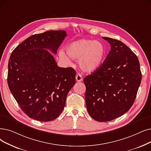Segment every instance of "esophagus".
<instances>
[{"mask_svg":"<svg viewBox=\"0 0 151 151\" xmlns=\"http://www.w3.org/2000/svg\"><path fill=\"white\" fill-rule=\"evenodd\" d=\"M76 80L77 82H80L83 80V78H82V76L81 74L80 73H78L76 74Z\"/></svg>","mask_w":151,"mask_h":151,"instance_id":"esophagus-1","label":"esophagus"}]
</instances>
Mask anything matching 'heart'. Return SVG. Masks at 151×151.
Returning <instances> with one entry per match:
<instances>
[{"instance_id": "1", "label": "heart", "mask_w": 151, "mask_h": 151, "mask_svg": "<svg viewBox=\"0 0 151 151\" xmlns=\"http://www.w3.org/2000/svg\"><path fill=\"white\" fill-rule=\"evenodd\" d=\"M65 51L71 59L78 60L81 69L86 72H93L99 68L106 55V49L102 43L86 39L70 43L65 47ZM59 57L65 62H71L62 52L59 53Z\"/></svg>"}]
</instances>
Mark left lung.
Here are the masks:
<instances>
[{
  "mask_svg": "<svg viewBox=\"0 0 151 151\" xmlns=\"http://www.w3.org/2000/svg\"><path fill=\"white\" fill-rule=\"evenodd\" d=\"M110 50L101 67L84 78L89 115L96 121L112 120L127 112L135 101L142 75L136 54L122 41L103 37Z\"/></svg>",
  "mask_w": 151,
  "mask_h": 151,
  "instance_id": "obj_1",
  "label": "left lung"
}]
</instances>
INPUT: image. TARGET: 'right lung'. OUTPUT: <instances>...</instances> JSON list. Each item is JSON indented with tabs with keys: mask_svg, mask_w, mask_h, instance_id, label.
I'll return each mask as SVG.
<instances>
[{
	"mask_svg": "<svg viewBox=\"0 0 151 151\" xmlns=\"http://www.w3.org/2000/svg\"><path fill=\"white\" fill-rule=\"evenodd\" d=\"M67 32L48 31L32 35L13 50L7 82L19 106L29 117L49 122L60 115L76 82V71L57 66L56 54Z\"/></svg>",
	"mask_w": 151,
	"mask_h": 151,
	"instance_id": "1",
	"label": "right lung"
}]
</instances>
